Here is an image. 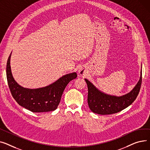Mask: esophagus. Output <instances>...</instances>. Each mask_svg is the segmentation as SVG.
<instances>
[{
  "label": "esophagus",
  "instance_id": "esophagus-1",
  "mask_svg": "<svg viewBox=\"0 0 150 150\" xmlns=\"http://www.w3.org/2000/svg\"><path fill=\"white\" fill-rule=\"evenodd\" d=\"M79 73H80L82 75L84 74H85V70L83 69H79Z\"/></svg>",
  "mask_w": 150,
  "mask_h": 150
}]
</instances>
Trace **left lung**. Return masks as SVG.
Wrapping results in <instances>:
<instances>
[{
	"label": "left lung",
	"mask_w": 150,
	"mask_h": 150,
	"mask_svg": "<svg viewBox=\"0 0 150 150\" xmlns=\"http://www.w3.org/2000/svg\"><path fill=\"white\" fill-rule=\"evenodd\" d=\"M142 69L140 79L133 90L124 96L117 97L101 92L88 80L85 79L88 86V103L94 113L106 115L117 113L133 103L137 97L142 84Z\"/></svg>",
	"instance_id": "obj_1"
}]
</instances>
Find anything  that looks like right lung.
Returning <instances> with one entry per match:
<instances>
[{
    "mask_svg": "<svg viewBox=\"0 0 150 150\" xmlns=\"http://www.w3.org/2000/svg\"><path fill=\"white\" fill-rule=\"evenodd\" d=\"M6 64V78L9 88L14 100L21 106L34 112L55 110L60 103L62 95L68 83L77 77L76 73L66 74L52 84L37 89L25 88L14 79L11 71L10 58Z\"/></svg>",
    "mask_w": 150,
    "mask_h": 150,
    "instance_id": "obj_1",
    "label": "right lung"
}]
</instances>
